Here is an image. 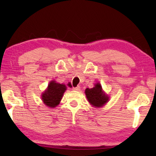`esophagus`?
Instances as JSON below:
<instances>
[{"label": "esophagus", "instance_id": "obj_1", "mask_svg": "<svg viewBox=\"0 0 156 156\" xmlns=\"http://www.w3.org/2000/svg\"><path fill=\"white\" fill-rule=\"evenodd\" d=\"M80 87H73L72 88L73 90H74V91H79V90H80Z\"/></svg>", "mask_w": 156, "mask_h": 156}]
</instances>
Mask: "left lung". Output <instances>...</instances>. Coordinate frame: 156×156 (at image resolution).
Listing matches in <instances>:
<instances>
[{
	"instance_id": "8db88e82",
	"label": "left lung",
	"mask_w": 156,
	"mask_h": 156,
	"mask_svg": "<svg viewBox=\"0 0 156 156\" xmlns=\"http://www.w3.org/2000/svg\"><path fill=\"white\" fill-rule=\"evenodd\" d=\"M85 94L89 103L96 107H102L109 100L107 95L102 91V86L99 83H96L93 88H87Z\"/></svg>"
}]
</instances>
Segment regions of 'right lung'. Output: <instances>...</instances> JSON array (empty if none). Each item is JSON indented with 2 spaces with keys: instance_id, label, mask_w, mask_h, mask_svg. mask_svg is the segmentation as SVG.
Returning <instances> with one entry per match:
<instances>
[{
  "instance_id": "right-lung-1",
  "label": "right lung",
  "mask_w": 156,
  "mask_h": 156,
  "mask_svg": "<svg viewBox=\"0 0 156 156\" xmlns=\"http://www.w3.org/2000/svg\"><path fill=\"white\" fill-rule=\"evenodd\" d=\"M66 89L65 84L57 83L55 81L50 82L47 89L42 95V100L44 105L52 108L56 107L60 103Z\"/></svg>"
}]
</instances>
